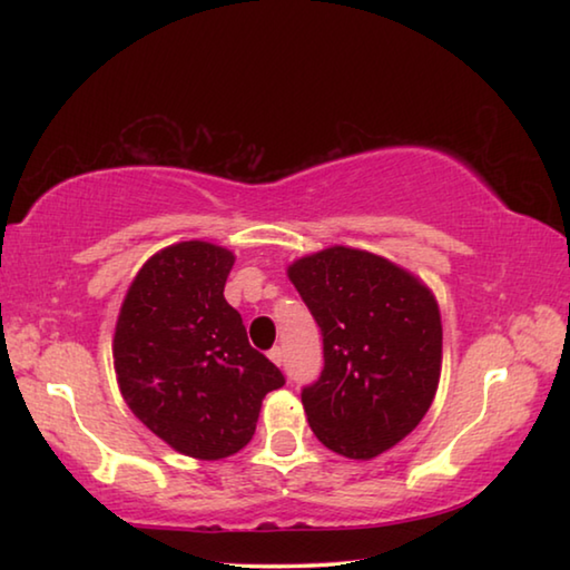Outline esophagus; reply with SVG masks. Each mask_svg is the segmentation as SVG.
Listing matches in <instances>:
<instances>
[{"label": "esophagus", "mask_w": 570, "mask_h": 570, "mask_svg": "<svg viewBox=\"0 0 570 570\" xmlns=\"http://www.w3.org/2000/svg\"><path fill=\"white\" fill-rule=\"evenodd\" d=\"M268 360H272L274 364L282 366V364H284V352H282V346H274V350L268 352Z\"/></svg>", "instance_id": "34e87169"}]
</instances>
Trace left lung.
I'll use <instances>...</instances> for the list:
<instances>
[{
    "label": "left lung",
    "mask_w": 570,
    "mask_h": 570,
    "mask_svg": "<svg viewBox=\"0 0 570 570\" xmlns=\"http://www.w3.org/2000/svg\"><path fill=\"white\" fill-rule=\"evenodd\" d=\"M324 336V370L302 392L324 448L372 460L417 428L435 400L442 322L417 276L370 250L332 246L288 266Z\"/></svg>",
    "instance_id": "left-lung-1"
}]
</instances>
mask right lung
I'll return each mask as SVG.
<instances>
[{
    "instance_id": "1",
    "label": "right lung",
    "mask_w": 570,
    "mask_h": 570,
    "mask_svg": "<svg viewBox=\"0 0 570 570\" xmlns=\"http://www.w3.org/2000/svg\"><path fill=\"white\" fill-rule=\"evenodd\" d=\"M234 262L208 240L158 250L132 278L112 336L115 374L135 417L198 460L246 448L264 397L286 382L224 298Z\"/></svg>"
}]
</instances>
